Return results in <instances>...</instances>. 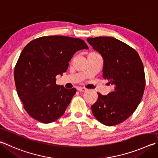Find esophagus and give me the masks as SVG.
Instances as JSON below:
<instances>
[{
    "label": "esophagus",
    "instance_id": "esophagus-1",
    "mask_svg": "<svg viewBox=\"0 0 158 158\" xmlns=\"http://www.w3.org/2000/svg\"><path fill=\"white\" fill-rule=\"evenodd\" d=\"M77 90H78L80 92H85V91L87 90V89L85 88H83V87H78V88H77Z\"/></svg>",
    "mask_w": 158,
    "mask_h": 158
}]
</instances>
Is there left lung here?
<instances>
[{
	"instance_id": "left-lung-1",
	"label": "left lung",
	"mask_w": 158,
	"mask_h": 158,
	"mask_svg": "<svg viewBox=\"0 0 158 158\" xmlns=\"http://www.w3.org/2000/svg\"><path fill=\"white\" fill-rule=\"evenodd\" d=\"M87 41L102 55L103 77L114 87L107 95L98 93L92 111L102 124L117 125L130 117L141 102L146 84L144 65L136 50L113 37L88 38Z\"/></svg>"
}]
</instances>
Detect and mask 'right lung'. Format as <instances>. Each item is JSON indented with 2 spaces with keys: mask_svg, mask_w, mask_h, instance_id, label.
Segmentation results:
<instances>
[{
  "mask_svg": "<svg viewBox=\"0 0 158 158\" xmlns=\"http://www.w3.org/2000/svg\"><path fill=\"white\" fill-rule=\"evenodd\" d=\"M88 47L82 39L64 36H43L22 50L14 69L17 93L27 113L49 124L65 113L76 89L56 84V77L66 72L74 53Z\"/></svg>",
  "mask_w": 158,
  "mask_h": 158,
  "instance_id": "add662e5",
  "label": "right lung"
}]
</instances>
